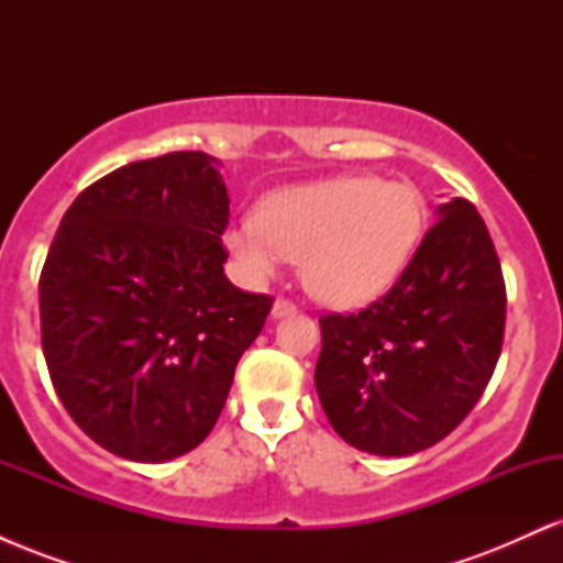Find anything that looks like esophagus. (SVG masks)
<instances>
[{"mask_svg":"<svg viewBox=\"0 0 563 563\" xmlns=\"http://www.w3.org/2000/svg\"><path fill=\"white\" fill-rule=\"evenodd\" d=\"M290 314H296V303L288 301V299H277L273 303V318L280 320V318H290Z\"/></svg>","mask_w":563,"mask_h":563,"instance_id":"esophagus-1","label":"esophagus"}]
</instances>
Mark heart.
I'll list each match as a JSON object with an SVG mask.
<instances>
[{
    "instance_id": "heart-1",
    "label": "heart",
    "mask_w": 563,
    "mask_h": 563,
    "mask_svg": "<svg viewBox=\"0 0 563 563\" xmlns=\"http://www.w3.org/2000/svg\"><path fill=\"white\" fill-rule=\"evenodd\" d=\"M426 224L421 192L407 183L354 174L283 187L260 214L238 219L224 243L254 277L299 260L303 288L333 307L384 296L416 254Z\"/></svg>"
}]
</instances>
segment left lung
Instances as JSON below:
<instances>
[{
  "label": "left lung",
  "instance_id": "1",
  "mask_svg": "<svg viewBox=\"0 0 563 563\" xmlns=\"http://www.w3.org/2000/svg\"><path fill=\"white\" fill-rule=\"evenodd\" d=\"M434 214L384 299L320 318V405L335 434L371 455H412L448 437L500 357L506 286L487 224L466 198Z\"/></svg>",
  "mask_w": 563,
  "mask_h": 563
}]
</instances>
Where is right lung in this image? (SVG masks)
Masks as SVG:
<instances>
[{"mask_svg":"<svg viewBox=\"0 0 563 563\" xmlns=\"http://www.w3.org/2000/svg\"><path fill=\"white\" fill-rule=\"evenodd\" d=\"M219 166L198 151L121 166L70 203L44 262L42 349L57 397L126 461H174L209 437L273 307L224 275Z\"/></svg>","mask_w":563,"mask_h":563,"instance_id":"obj_1","label":"right lung"}]
</instances>
